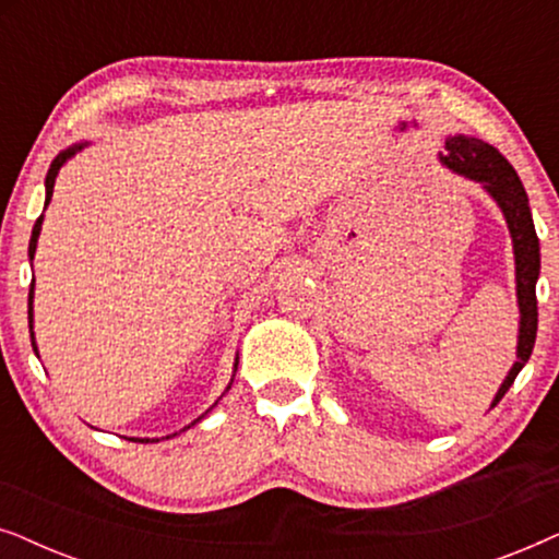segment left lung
<instances>
[{
	"mask_svg": "<svg viewBox=\"0 0 559 559\" xmlns=\"http://www.w3.org/2000/svg\"><path fill=\"white\" fill-rule=\"evenodd\" d=\"M445 155L440 163L478 182L488 195L499 205L503 218H507L511 247H514V270H516V305H519V335H516V361L511 366L507 379L501 381L491 407L501 402V396L514 384L516 373L530 361L534 338H537V280H539V239L534 231L532 209L526 190L519 180L514 167L499 150L476 136H450L445 140Z\"/></svg>",
	"mask_w": 559,
	"mask_h": 559,
	"instance_id": "1",
	"label": "left lung"
}]
</instances>
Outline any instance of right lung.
I'll return each instance as SVG.
<instances>
[{"label": "right lung", "mask_w": 559, "mask_h": 559, "mask_svg": "<svg viewBox=\"0 0 559 559\" xmlns=\"http://www.w3.org/2000/svg\"><path fill=\"white\" fill-rule=\"evenodd\" d=\"M83 147H88V142H79V144H73V147H68V150H63L60 152V155L52 159L50 163V170H48V175H45V205L50 203V198H52V188H56V178H58V173H60V167H63L68 159H71L73 155H79V152L83 150ZM40 231H43V216L35 221V226H33V236H29V249H27V257H29V262H33L35 259V249H37V239H40ZM33 300H35V277H33V285H29V297H27V320H29V341H33V350L37 354V343H35V331H33ZM40 356V354H37ZM236 369H239V354H236V361H234V377H236ZM234 377H231V381H228V386H226V392L228 389H231V384H234ZM224 392V394H226ZM221 394V396H224ZM218 404V402H216ZM216 404H213V407H216ZM211 407V409H213ZM211 409H205L201 417L198 419H193V423H190L188 427H193L195 423H201V419L209 415ZM186 427V430H188ZM173 435H178V432H173ZM173 435H167V438H173ZM129 440H140V442H159L157 438H129Z\"/></svg>", "instance_id": "1"}]
</instances>
